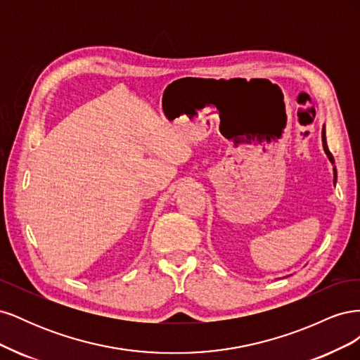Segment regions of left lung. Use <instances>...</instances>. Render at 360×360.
Listing matches in <instances>:
<instances>
[{
  "instance_id": "obj_1",
  "label": "left lung",
  "mask_w": 360,
  "mask_h": 360,
  "mask_svg": "<svg viewBox=\"0 0 360 360\" xmlns=\"http://www.w3.org/2000/svg\"><path fill=\"white\" fill-rule=\"evenodd\" d=\"M321 138H323V147H324L326 155H328V158H329V160H330L332 163H335V159H333L332 153H330L329 148H328V144H326V134H324V127H323V132H321ZM333 181H336V168H333Z\"/></svg>"
}]
</instances>
